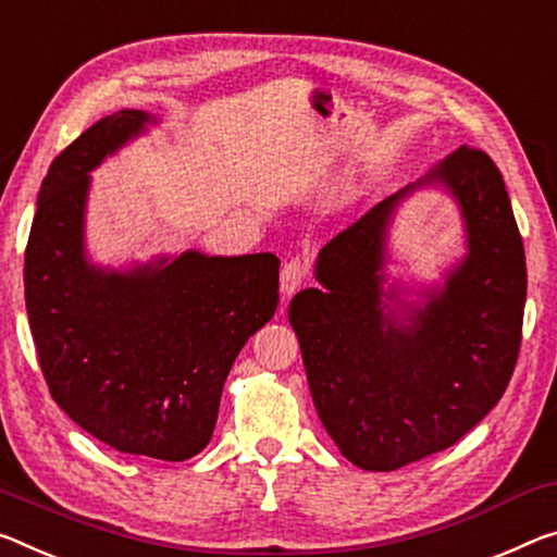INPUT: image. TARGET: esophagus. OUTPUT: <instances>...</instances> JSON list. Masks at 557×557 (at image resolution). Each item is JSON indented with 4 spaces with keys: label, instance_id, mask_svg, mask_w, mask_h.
Here are the masks:
<instances>
[{
    "label": "esophagus",
    "instance_id": "1",
    "mask_svg": "<svg viewBox=\"0 0 557 557\" xmlns=\"http://www.w3.org/2000/svg\"><path fill=\"white\" fill-rule=\"evenodd\" d=\"M307 272H310V262L305 258H293L285 262V268H282V275H280V287H282V295L289 297L295 295V289L302 285Z\"/></svg>",
    "mask_w": 557,
    "mask_h": 557
}]
</instances>
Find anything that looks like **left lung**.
I'll return each mask as SVG.
<instances>
[{
  "label": "left lung",
  "mask_w": 557,
  "mask_h": 557,
  "mask_svg": "<svg viewBox=\"0 0 557 557\" xmlns=\"http://www.w3.org/2000/svg\"><path fill=\"white\" fill-rule=\"evenodd\" d=\"M444 184L462 208L470 255L428 305L396 321L383 289L385 231L398 202ZM289 302L326 434L364 471H396L469 434L513 376L525 307V252L503 175L461 146L322 247ZM387 312L384 313L383 310Z\"/></svg>",
  "instance_id": "1"
}]
</instances>
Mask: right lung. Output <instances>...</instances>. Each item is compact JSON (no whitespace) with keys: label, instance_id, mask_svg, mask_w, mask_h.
I'll list each match as a JSON object with an SVG mask.
<instances>
[{"label":"right lung","instance_id":"1","mask_svg":"<svg viewBox=\"0 0 557 557\" xmlns=\"http://www.w3.org/2000/svg\"><path fill=\"white\" fill-rule=\"evenodd\" d=\"M151 113L96 121L49 165L24 255V299L54 401L121 454L185 461L213 436L220 394L245 342L277 310L272 252L188 250L128 272L86 260L91 173Z\"/></svg>","mask_w":557,"mask_h":557}]
</instances>
